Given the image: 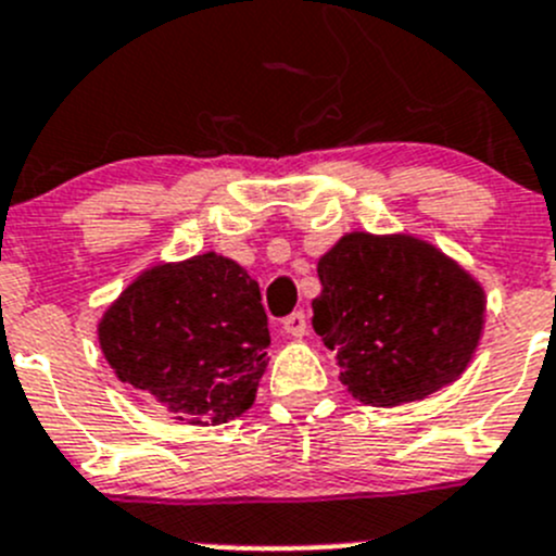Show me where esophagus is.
Here are the masks:
<instances>
[{"mask_svg": "<svg viewBox=\"0 0 556 556\" xmlns=\"http://www.w3.org/2000/svg\"><path fill=\"white\" fill-rule=\"evenodd\" d=\"M282 328L290 333V337L301 339L306 333V315H304V312H293V315L285 317Z\"/></svg>", "mask_w": 556, "mask_h": 556, "instance_id": "1", "label": "esophagus"}]
</instances>
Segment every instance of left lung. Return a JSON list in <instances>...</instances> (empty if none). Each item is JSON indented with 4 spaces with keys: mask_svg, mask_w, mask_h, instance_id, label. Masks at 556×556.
<instances>
[{
    "mask_svg": "<svg viewBox=\"0 0 556 556\" xmlns=\"http://www.w3.org/2000/svg\"><path fill=\"white\" fill-rule=\"evenodd\" d=\"M312 326L337 350L339 380L358 402L427 399L470 364L483 331V288L415 236H342L317 261Z\"/></svg>",
    "mask_w": 556,
    "mask_h": 556,
    "instance_id": "1",
    "label": "left lung"
}]
</instances>
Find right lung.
<instances>
[{
	"label": "right lung",
	"mask_w": 556,
	"mask_h": 556,
	"mask_svg": "<svg viewBox=\"0 0 556 556\" xmlns=\"http://www.w3.org/2000/svg\"><path fill=\"white\" fill-rule=\"evenodd\" d=\"M97 337L118 380L187 424H228L250 409L271 344L261 288L217 252L143 271Z\"/></svg>",
	"instance_id": "right-lung-1"
}]
</instances>
